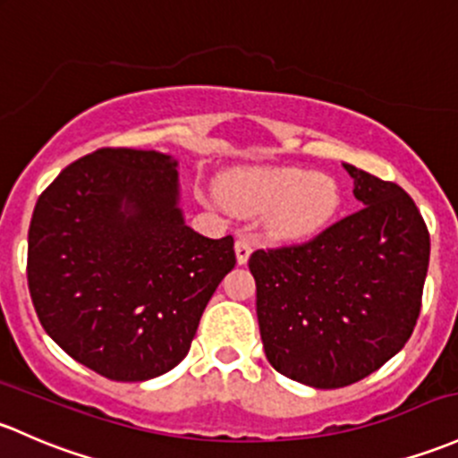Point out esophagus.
<instances>
[{"label":"esophagus","instance_id":"1","mask_svg":"<svg viewBox=\"0 0 458 458\" xmlns=\"http://www.w3.org/2000/svg\"><path fill=\"white\" fill-rule=\"evenodd\" d=\"M234 252H237V263L239 266H245L250 259V254H252V243L248 242V239H237V243H234Z\"/></svg>","mask_w":458,"mask_h":458}]
</instances>
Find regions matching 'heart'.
Wrapping results in <instances>:
<instances>
[{"mask_svg": "<svg viewBox=\"0 0 458 458\" xmlns=\"http://www.w3.org/2000/svg\"><path fill=\"white\" fill-rule=\"evenodd\" d=\"M225 201L245 216L267 215L278 239H307L331 224L340 206L334 177L293 166H257L234 171L224 182Z\"/></svg>", "mask_w": 458, "mask_h": 458, "instance_id": "heart-1", "label": "heart"}]
</instances>
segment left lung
<instances>
[{
  "instance_id": "obj_1",
  "label": "left lung",
  "mask_w": 458,
  "mask_h": 458,
  "mask_svg": "<svg viewBox=\"0 0 458 458\" xmlns=\"http://www.w3.org/2000/svg\"><path fill=\"white\" fill-rule=\"evenodd\" d=\"M358 213L311 242L257 250V316L266 358L314 388L360 382L403 349L421 310L430 234L402 186L344 165Z\"/></svg>"
}]
</instances>
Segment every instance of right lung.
I'll return each mask as SVG.
<instances>
[{
  "label": "right lung",
  "mask_w": 458,
  "mask_h": 458,
  "mask_svg": "<svg viewBox=\"0 0 458 458\" xmlns=\"http://www.w3.org/2000/svg\"><path fill=\"white\" fill-rule=\"evenodd\" d=\"M234 239L184 224L177 160L98 148L59 173L28 230V290L46 334L115 382L165 375L189 353Z\"/></svg>",
  "instance_id": "1"
}]
</instances>
